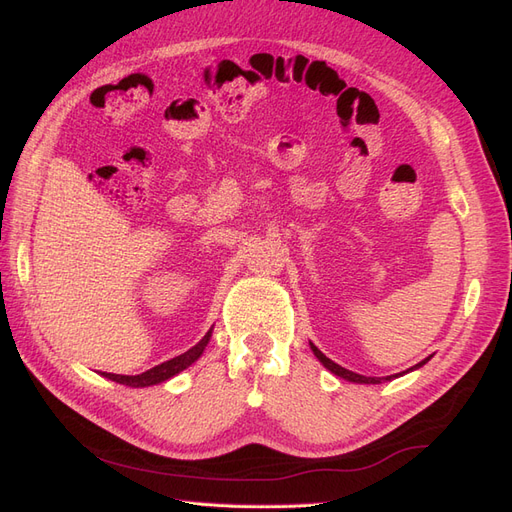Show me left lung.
Instances as JSON below:
<instances>
[{
  "mask_svg": "<svg viewBox=\"0 0 512 512\" xmlns=\"http://www.w3.org/2000/svg\"><path fill=\"white\" fill-rule=\"evenodd\" d=\"M310 349H312V353H315L317 355V359L321 361V364L329 370V372H332V374H336V376H340V378H344V381H351V383H361V385H378V383H383V381H391V378L393 376H364V374H357V372H351V370H346V368H342V366H338V364H334V361L332 359H329V357H325L319 349H317V346L315 344H312L310 342ZM427 361H430V357H427V359H423V361H419V364L417 366H412L410 370H417V368H421L423 364H427Z\"/></svg>",
  "mask_w": 512,
  "mask_h": 512,
  "instance_id": "8db88e82",
  "label": "left lung"
}]
</instances>
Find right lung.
<instances>
[{"label": "right lung", "mask_w": 512, "mask_h": 512, "mask_svg": "<svg viewBox=\"0 0 512 512\" xmlns=\"http://www.w3.org/2000/svg\"><path fill=\"white\" fill-rule=\"evenodd\" d=\"M210 336H212V329H208V334H206L200 342H197L195 346H191V349H189L187 353L178 355V357H174V359H170V361H163V364H159V366H155V368H151V370H146V372H142V374L125 376V374L102 372V376L110 378V381H114V383L127 385V387H151V385H159V383H163V381H168V378L176 376L178 372H183L185 368H189V366L193 364V361L200 359V355L204 353Z\"/></svg>", "instance_id": "1"}]
</instances>
